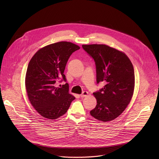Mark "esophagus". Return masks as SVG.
Returning a JSON list of instances; mask_svg holds the SVG:
<instances>
[{
    "instance_id": "obj_1",
    "label": "esophagus",
    "mask_w": 159,
    "mask_h": 159,
    "mask_svg": "<svg viewBox=\"0 0 159 159\" xmlns=\"http://www.w3.org/2000/svg\"><path fill=\"white\" fill-rule=\"evenodd\" d=\"M88 92L87 91H83V92H82V93L80 95V96H81V97H84L88 96Z\"/></svg>"
}]
</instances>
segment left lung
<instances>
[{
    "label": "left lung",
    "instance_id": "8db88e82",
    "mask_svg": "<svg viewBox=\"0 0 159 159\" xmlns=\"http://www.w3.org/2000/svg\"><path fill=\"white\" fill-rule=\"evenodd\" d=\"M82 47L95 61L97 84L105 83L103 88L93 93L97 104L90 114L98 120L111 121L122 113L133 96V65L124 52L109 46L93 44Z\"/></svg>",
    "mask_w": 159,
    "mask_h": 159
}]
</instances>
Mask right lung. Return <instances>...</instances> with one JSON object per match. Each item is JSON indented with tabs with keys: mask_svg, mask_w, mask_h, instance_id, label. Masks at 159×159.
Listing matches in <instances>:
<instances>
[{
	"mask_svg": "<svg viewBox=\"0 0 159 159\" xmlns=\"http://www.w3.org/2000/svg\"><path fill=\"white\" fill-rule=\"evenodd\" d=\"M79 46L67 42L40 49L30 59L25 84L29 100L35 110L48 119H56L67 111L75 97L68 92V83L56 88V82H66L64 74L70 56Z\"/></svg>",
	"mask_w": 159,
	"mask_h": 159,
	"instance_id": "right-lung-1",
	"label": "right lung"
}]
</instances>
